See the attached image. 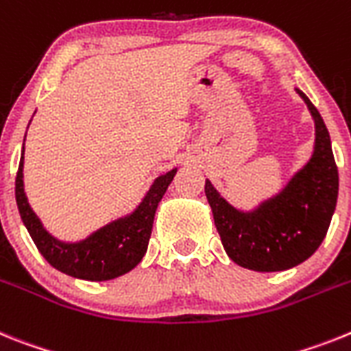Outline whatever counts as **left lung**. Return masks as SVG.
Masks as SVG:
<instances>
[{
	"label": "left lung",
	"instance_id": "8db88e82",
	"mask_svg": "<svg viewBox=\"0 0 351 351\" xmlns=\"http://www.w3.org/2000/svg\"><path fill=\"white\" fill-rule=\"evenodd\" d=\"M316 125L315 154L277 196L261 203L254 212L233 208L206 180L205 194L224 251L243 268L279 272L302 263L323 242L336 210L339 175L330 136L306 93Z\"/></svg>",
	"mask_w": 351,
	"mask_h": 351
}]
</instances>
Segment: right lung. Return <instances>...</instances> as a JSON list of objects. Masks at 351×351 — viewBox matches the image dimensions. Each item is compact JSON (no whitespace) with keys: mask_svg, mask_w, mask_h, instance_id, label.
<instances>
[{"mask_svg":"<svg viewBox=\"0 0 351 351\" xmlns=\"http://www.w3.org/2000/svg\"><path fill=\"white\" fill-rule=\"evenodd\" d=\"M23 166L24 157L21 155L19 169L15 176V201L19 206L21 219L28 228L36 249L56 270L86 281H109L120 277L130 272L143 260L150 242L158 201L162 199L167 185L171 184L176 175V169H171L166 175L158 176L141 205L130 215L100 228L86 240L63 243L53 239L42 228V222L29 208L24 194Z\"/></svg>","mask_w":351,"mask_h":351,"instance_id":"obj_1","label":"right lung"}]
</instances>
